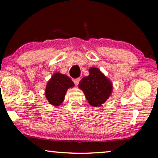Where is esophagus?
Returning <instances> with one entry per match:
<instances>
[{
	"label": "esophagus",
	"mask_w": 158,
	"mask_h": 158,
	"mask_svg": "<svg viewBox=\"0 0 158 158\" xmlns=\"http://www.w3.org/2000/svg\"><path fill=\"white\" fill-rule=\"evenodd\" d=\"M73 81L74 83V84H75L76 85H77L79 84V83L80 81V78H77V79H73Z\"/></svg>",
	"instance_id": "esophagus-1"
}]
</instances>
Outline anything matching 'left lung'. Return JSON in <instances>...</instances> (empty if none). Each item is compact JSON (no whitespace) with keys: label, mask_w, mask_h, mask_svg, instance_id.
I'll use <instances>...</instances> for the list:
<instances>
[{"label":"left lung","mask_w":158,"mask_h":158,"mask_svg":"<svg viewBox=\"0 0 158 158\" xmlns=\"http://www.w3.org/2000/svg\"><path fill=\"white\" fill-rule=\"evenodd\" d=\"M85 98L93 106H100L109 98L113 85L98 68H90L89 75L83 78L79 84Z\"/></svg>","instance_id":"1"}]
</instances>
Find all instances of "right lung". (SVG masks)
<instances>
[{
	"mask_svg": "<svg viewBox=\"0 0 158 158\" xmlns=\"http://www.w3.org/2000/svg\"><path fill=\"white\" fill-rule=\"evenodd\" d=\"M74 85L73 81L68 76L56 73L53 74L47 83L45 96L49 104L58 106L63 103L68 89Z\"/></svg>",
	"mask_w": 158,
	"mask_h": 158,
	"instance_id": "1",
	"label": "right lung"
}]
</instances>
